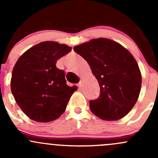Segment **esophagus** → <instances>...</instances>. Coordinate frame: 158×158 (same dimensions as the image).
<instances>
[{
  "instance_id": "34e87169",
  "label": "esophagus",
  "mask_w": 158,
  "mask_h": 158,
  "mask_svg": "<svg viewBox=\"0 0 158 158\" xmlns=\"http://www.w3.org/2000/svg\"><path fill=\"white\" fill-rule=\"evenodd\" d=\"M78 87H79V88H82V81H80V82H79V83H78Z\"/></svg>"
}]
</instances>
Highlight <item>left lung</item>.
I'll list each match as a JSON object with an SVG mask.
<instances>
[{
	"label": "left lung",
	"mask_w": 158,
	"mask_h": 158,
	"mask_svg": "<svg viewBox=\"0 0 158 158\" xmlns=\"http://www.w3.org/2000/svg\"><path fill=\"white\" fill-rule=\"evenodd\" d=\"M90 66L100 86V95L89 101L90 110L107 121L119 120L132 109L139 96L141 75L136 60L117 42L94 39L74 47Z\"/></svg>",
	"instance_id": "left-lung-1"
}]
</instances>
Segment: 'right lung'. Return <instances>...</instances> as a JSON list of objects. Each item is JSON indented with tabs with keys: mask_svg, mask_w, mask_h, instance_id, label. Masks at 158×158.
I'll return each mask as SVG.
<instances>
[{
	"mask_svg": "<svg viewBox=\"0 0 158 158\" xmlns=\"http://www.w3.org/2000/svg\"><path fill=\"white\" fill-rule=\"evenodd\" d=\"M72 50L52 41L40 43L27 50L16 63L10 81L11 92L22 111L32 120L49 122L66 110L77 87L66 84L57 60Z\"/></svg>",
	"mask_w": 158,
	"mask_h": 158,
	"instance_id": "add662e5",
	"label": "right lung"
}]
</instances>
